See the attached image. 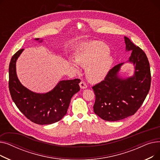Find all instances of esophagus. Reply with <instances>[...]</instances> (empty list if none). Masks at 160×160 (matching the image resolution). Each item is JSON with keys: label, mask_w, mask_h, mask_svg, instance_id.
Returning a JSON list of instances; mask_svg holds the SVG:
<instances>
[{"label": "esophagus", "mask_w": 160, "mask_h": 160, "mask_svg": "<svg viewBox=\"0 0 160 160\" xmlns=\"http://www.w3.org/2000/svg\"><path fill=\"white\" fill-rule=\"evenodd\" d=\"M80 88L81 89H86L87 88H88V86H87V84L86 83V82H83V81H82L80 83Z\"/></svg>", "instance_id": "34e87169"}]
</instances>
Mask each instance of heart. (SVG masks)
<instances>
[{"mask_svg":"<svg viewBox=\"0 0 160 160\" xmlns=\"http://www.w3.org/2000/svg\"><path fill=\"white\" fill-rule=\"evenodd\" d=\"M113 62L110 48L100 41L83 45L76 52V59L69 58L70 65L76 71L79 70L78 65L86 68V77L92 82L104 80L110 72Z\"/></svg>","mask_w":160,"mask_h":160,"instance_id":"heart-1","label":"heart"}]
</instances>
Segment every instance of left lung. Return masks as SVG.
Listing matches in <instances>:
<instances>
[{
    "label": "left lung",
    "instance_id": "left-lung-1",
    "mask_svg": "<svg viewBox=\"0 0 160 160\" xmlns=\"http://www.w3.org/2000/svg\"><path fill=\"white\" fill-rule=\"evenodd\" d=\"M126 51H132L127 63L134 67L133 74L121 77V63L115 66L104 80L93 87L95 95L93 110L102 119L119 121L135 113L148 93L151 75L148 58L139 47L124 37Z\"/></svg>",
    "mask_w": 160,
    "mask_h": 160
}]
</instances>
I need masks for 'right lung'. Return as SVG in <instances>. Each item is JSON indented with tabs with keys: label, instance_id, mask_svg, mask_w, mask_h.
Here are the masks:
<instances>
[{
	"label": "right lung",
	"instance_id": "add662e5",
	"mask_svg": "<svg viewBox=\"0 0 160 160\" xmlns=\"http://www.w3.org/2000/svg\"><path fill=\"white\" fill-rule=\"evenodd\" d=\"M34 40L41 43L43 39ZM24 49L12 58L9 66V89L13 101L25 117L38 124H50L66 115L72 97L80 91V79L61 80L45 93L33 92L22 85L16 72V62Z\"/></svg>",
	"mask_w": 160,
	"mask_h": 160
}]
</instances>
